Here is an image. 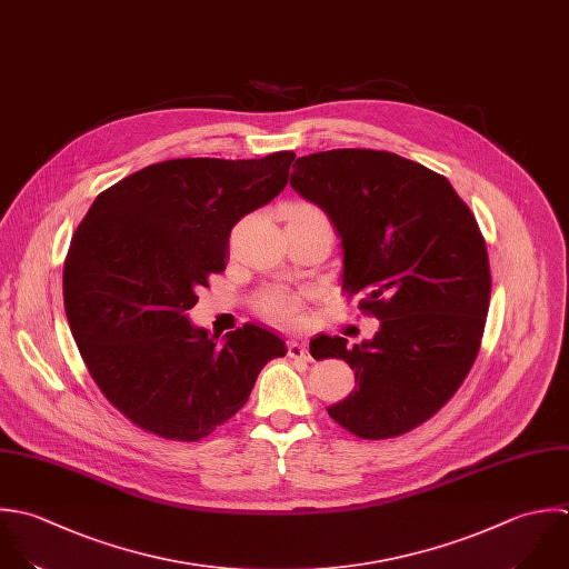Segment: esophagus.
Returning a JSON list of instances; mask_svg holds the SVG:
<instances>
[{"label": "esophagus", "instance_id": "34e87169", "mask_svg": "<svg viewBox=\"0 0 569 569\" xmlns=\"http://www.w3.org/2000/svg\"><path fill=\"white\" fill-rule=\"evenodd\" d=\"M288 357H292V359H303V361H310V352H308V348H306V343H301V341H288Z\"/></svg>", "mask_w": 569, "mask_h": 569}]
</instances>
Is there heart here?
Masks as SVG:
<instances>
[{
	"instance_id": "1",
	"label": "heart",
	"mask_w": 569,
	"mask_h": 569,
	"mask_svg": "<svg viewBox=\"0 0 569 569\" xmlns=\"http://www.w3.org/2000/svg\"><path fill=\"white\" fill-rule=\"evenodd\" d=\"M290 217H319V219H326L323 212L310 203H297L290 208ZM259 310L277 321V323H283V326H292L299 321L301 317V301L283 290V288H270L266 290L261 297H259Z\"/></svg>"
}]
</instances>
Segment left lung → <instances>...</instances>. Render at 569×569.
Masks as SVG:
<instances>
[{
	"label": "left lung",
	"instance_id": "1",
	"mask_svg": "<svg viewBox=\"0 0 569 569\" xmlns=\"http://www.w3.org/2000/svg\"><path fill=\"white\" fill-rule=\"evenodd\" d=\"M290 186L319 206L341 239V283L379 319L372 339L321 335L312 357H337L357 388L328 415L361 439L428 421L459 390L481 346L490 263L475 214L452 183L386 150L299 157Z\"/></svg>",
	"mask_w": 569,
	"mask_h": 569
}]
</instances>
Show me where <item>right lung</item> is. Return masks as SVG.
Segmentation results:
<instances>
[{
	"mask_svg": "<svg viewBox=\"0 0 569 569\" xmlns=\"http://www.w3.org/2000/svg\"><path fill=\"white\" fill-rule=\"evenodd\" d=\"M295 152L170 159L103 190L63 263V308L103 397L137 428L199 441L237 415L261 368L288 352L246 323L223 346L188 319L197 288L226 270L228 237L288 183Z\"/></svg>",
	"mask_w": 569,
	"mask_h": 569,
	"instance_id": "right-lung-1",
	"label": "right lung"
}]
</instances>
